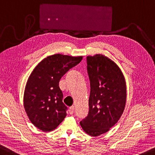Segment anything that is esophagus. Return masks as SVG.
I'll return each mask as SVG.
<instances>
[{"instance_id":"obj_1","label":"esophagus","mask_w":155,"mask_h":155,"mask_svg":"<svg viewBox=\"0 0 155 155\" xmlns=\"http://www.w3.org/2000/svg\"><path fill=\"white\" fill-rule=\"evenodd\" d=\"M69 113L70 115H72L74 113V106H71L69 108Z\"/></svg>"}]
</instances>
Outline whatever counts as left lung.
I'll return each mask as SVG.
<instances>
[{"mask_svg":"<svg viewBox=\"0 0 155 155\" xmlns=\"http://www.w3.org/2000/svg\"><path fill=\"white\" fill-rule=\"evenodd\" d=\"M89 111L80 125L86 133L99 136L115 125L124 111L126 83L118 66L103 54L88 56Z\"/></svg>","mask_w":155,"mask_h":155,"instance_id":"obj_1","label":"left lung"}]
</instances>
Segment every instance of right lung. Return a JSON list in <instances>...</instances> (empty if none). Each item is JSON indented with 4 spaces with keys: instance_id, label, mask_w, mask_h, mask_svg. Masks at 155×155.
Masks as SVG:
<instances>
[{
    "instance_id": "1",
    "label": "right lung",
    "mask_w": 155,
    "mask_h": 155,
    "mask_svg": "<svg viewBox=\"0 0 155 155\" xmlns=\"http://www.w3.org/2000/svg\"><path fill=\"white\" fill-rule=\"evenodd\" d=\"M83 57L61 54L45 58L29 76L24 92V108L35 126L44 132L56 129L67 115L59 86L61 78L82 60Z\"/></svg>"
}]
</instances>
